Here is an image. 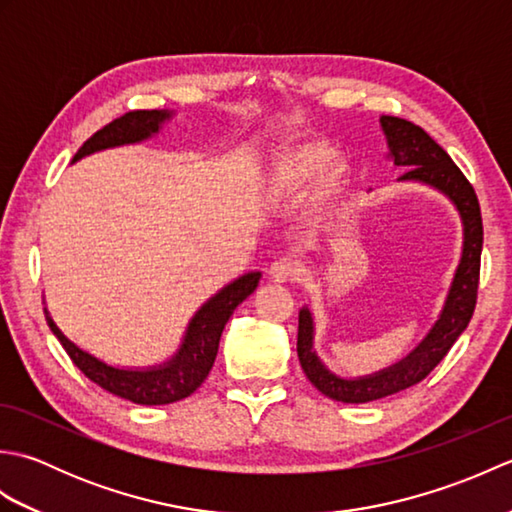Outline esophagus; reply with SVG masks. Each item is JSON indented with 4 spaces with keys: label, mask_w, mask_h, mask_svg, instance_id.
Here are the masks:
<instances>
[{
    "label": "esophagus",
    "mask_w": 512,
    "mask_h": 512,
    "mask_svg": "<svg viewBox=\"0 0 512 512\" xmlns=\"http://www.w3.org/2000/svg\"><path fill=\"white\" fill-rule=\"evenodd\" d=\"M268 275H270V279L277 281V284H286V281L297 279L299 266H297V262H292L290 257H279L273 264H270Z\"/></svg>",
    "instance_id": "34e87169"
}]
</instances>
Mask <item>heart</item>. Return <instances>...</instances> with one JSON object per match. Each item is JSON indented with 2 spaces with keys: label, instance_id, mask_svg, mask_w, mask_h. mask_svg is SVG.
I'll list each match as a JSON object with an SVG mask.
<instances>
[{
  "label": "heart",
  "instance_id": "obj_1",
  "mask_svg": "<svg viewBox=\"0 0 512 512\" xmlns=\"http://www.w3.org/2000/svg\"><path fill=\"white\" fill-rule=\"evenodd\" d=\"M328 162V149L319 145L299 147L288 154L284 160L275 167L273 187L277 193H295L303 184H308ZM341 178V171L336 167H328L319 178V187L323 191H330L336 187V182Z\"/></svg>",
  "mask_w": 512,
  "mask_h": 512
}]
</instances>
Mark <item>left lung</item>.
I'll list each match as a JSON object with an SVG mask.
<instances>
[{
	"mask_svg": "<svg viewBox=\"0 0 512 512\" xmlns=\"http://www.w3.org/2000/svg\"><path fill=\"white\" fill-rule=\"evenodd\" d=\"M380 125L389 143V156L394 165L407 169L400 180H418L427 182L431 187L447 193L458 206L464 224V250L455 273L453 286L449 290L447 306H444L438 323L433 325L427 339L400 363L383 369L374 376L345 380L334 376L330 369L319 361L312 350V317L310 310L303 308L299 312V334H297V354L299 363L306 372L310 383L321 394L341 402H369L378 400L427 378L447 352L458 341V336L469 325L475 303L477 286H480V257L484 242V226L480 202H477L475 189L466 180L460 167L455 165L451 156L433 140L422 127L398 116H380Z\"/></svg>",
	"mask_w": 512,
	"mask_h": 512,
	"instance_id": "1",
	"label": "left lung"
}]
</instances>
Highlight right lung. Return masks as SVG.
I'll return each mask as SVG.
<instances>
[{
	"instance_id": "obj_1",
	"label": "right lung",
	"mask_w": 512,
	"mask_h": 512,
	"mask_svg": "<svg viewBox=\"0 0 512 512\" xmlns=\"http://www.w3.org/2000/svg\"><path fill=\"white\" fill-rule=\"evenodd\" d=\"M167 118L169 114L160 110H134L118 116L112 123H107L94 136L85 140L83 147L76 151L72 162L107 147L145 140L151 134H156L162 121H167ZM259 277H262L259 273H248L239 277L231 286L217 292L211 301H206L191 319L180 352L167 365L154 369H118L105 365L99 358H94L92 354L83 352L81 347H76L70 339H65L63 332L50 319L48 310L43 312H46L50 330L63 345V350L68 352L72 363L92 383L110 391L114 396L132 400L136 405H169V402L191 396L204 383V378L209 376L226 321L231 319V314L239 303L248 295H253L259 284Z\"/></svg>"
}]
</instances>
